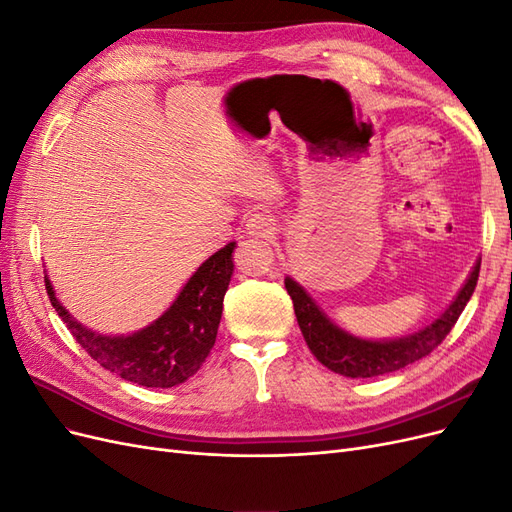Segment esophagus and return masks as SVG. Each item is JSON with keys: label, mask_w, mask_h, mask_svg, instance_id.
Here are the masks:
<instances>
[{"label": "esophagus", "mask_w": 512, "mask_h": 512, "mask_svg": "<svg viewBox=\"0 0 512 512\" xmlns=\"http://www.w3.org/2000/svg\"><path fill=\"white\" fill-rule=\"evenodd\" d=\"M245 226H247V232H250V235L265 237V239L273 237L275 235V228H277L275 218H273V215H267V213H254V215H250V220H247Z\"/></svg>", "instance_id": "34e87169"}]
</instances>
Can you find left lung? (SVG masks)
<instances>
[{
	"label": "left lung",
	"instance_id": "obj_1",
	"mask_svg": "<svg viewBox=\"0 0 512 512\" xmlns=\"http://www.w3.org/2000/svg\"><path fill=\"white\" fill-rule=\"evenodd\" d=\"M478 271L480 262L474 265L468 282L463 284L455 301L429 327L408 337L386 339V342H371V339H361L342 331L322 314V309L314 303V299L292 277H286L284 284L292 299L299 329L316 359L339 376L374 378L391 374V371L423 359V356H427L442 344V339L451 333L463 307L468 305L472 297L478 282Z\"/></svg>",
	"mask_w": 512,
	"mask_h": 512
}]
</instances>
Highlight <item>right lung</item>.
Returning <instances> with one entry per match:
<instances>
[{"mask_svg":"<svg viewBox=\"0 0 512 512\" xmlns=\"http://www.w3.org/2000/svg\"><path fill=\"white\" fill-rule=\"evenodd\" d=\"M235 241L209 256L196 269L179 297L143 331L108 337L76 322L55 297L44 277L51 305L66 322L81 348L119 378L151 389H170L194 376L209 356L218 335L224 294L232 275Z\"/></svg>","mask_w":512,"mask_h":512,"instance_id":"right-lung-1","label":"right lung"}]
</instances>
